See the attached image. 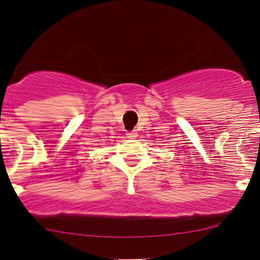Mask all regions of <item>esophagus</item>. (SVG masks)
I'll list each match as a JSON object with an SVG mask.
<instances>
[{
  "label": "esophagus",
  "mask_w": 260,
  "mask_h": 260,
  "mask_svg": "<svg viewBox=\"0 0 260 260\" xmlns=\"http://www.w3.org/2000/svg\"><path fill=\"white\" fill-rule=\"evenodd\" d=\"M137 137H138V135H137V132H136V131H132V132H128L127 133V138L135 139V138H137Z\"/></svg>",
  "instance_id": "34e87169"
}]
</instances>
